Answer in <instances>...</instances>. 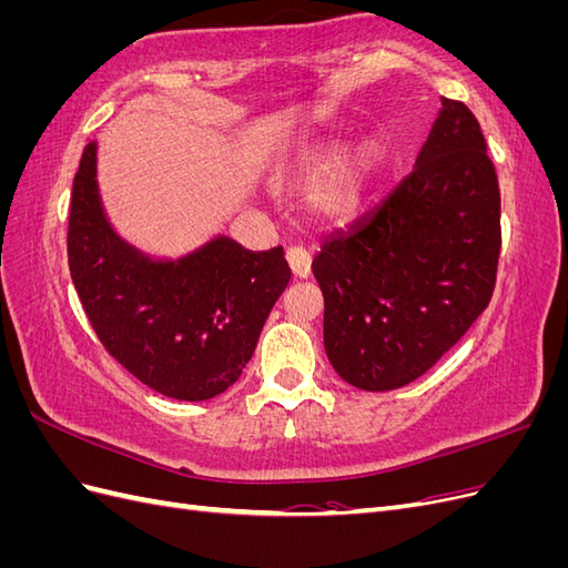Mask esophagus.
Returning a JSON list of instances; mask_svg holds the SVG:
<instances>
[{"label": "esophagus", "instance_id": "obj_1", "mask_svg": "<svg viewBox=\"0 0 568 568\" xmlns=\"http://www.w3.org/2000/svg\"><path fill=\"white\" fill-rule=\"evenodd\" d=\"M286 261H288L291 272H294L296 280H305L307 274H311V253H307L303 246H288Z\"/></svg>", "mask_w": 568, "mask_h": 568}]
</instances>
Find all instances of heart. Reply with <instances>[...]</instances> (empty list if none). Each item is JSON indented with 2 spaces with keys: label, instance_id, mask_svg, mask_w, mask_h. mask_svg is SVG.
I'll return each instance as SVG.
<instances>
[{
  "label": "heart",
  "instance_id": "b5f03b06",
  "mask_svg": "<svg viewBox=\"0 0 568 568\" xmlns=\"http://www.w3.org/2000/svg\"><path fill=\"white\" fill-rule=\"evenodd\" d=\"M382 163V146L363 142L334 161L317 159L305 168L303 180L307 184L320 182L313 194L315 211L332 220H346L365 203L376 170Z\"/></svg>",
  "mask_w": 568,
  "mask_h": 568
}]
</instances>
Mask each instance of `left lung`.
<instances>
[{"mask_svg": "<svg viewBox=\"0 0 568 568\" xmlns=\"http://www.w3.org/2000/svg\"><path fill=\"white\" fill-rule=\"evenodd\" d=\"M440 104L415 168L313 261L324 351L355 388L419 379L493 296L500 184L476 115L455 99Z\"/></svg>", "mask_w": 568, "mask_h": 568, "instance_id": "obj_1", "label": "left lung"}]
</instances>
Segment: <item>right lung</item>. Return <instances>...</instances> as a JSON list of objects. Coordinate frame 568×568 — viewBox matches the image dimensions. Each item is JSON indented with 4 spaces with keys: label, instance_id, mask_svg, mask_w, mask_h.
I'll return each instance as SVG.
<instances>
[{
    "label": "right lung",
    "instance_id": "right-lung-1",
    "mask_svg": "<svg viewBox=\"0 0 568 568\" xmlns=\"http://www.w3.org/2000/svg\"><path fill=\"white\" fill-rule=\"evenodd\" d=\"M68 267L101 346L175 400L227 390L291 280L284 248L253 253L227 236L180 261H151L120 239L97 189V144L82 151L68 215Z\"/></svg>",
    "mask_w": 568,
    "mask_h": 568
}]
</instances>
